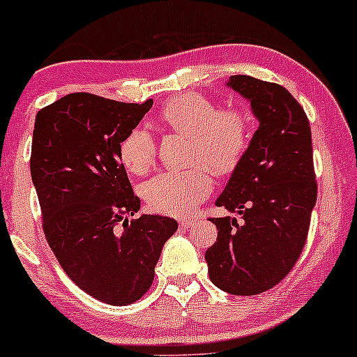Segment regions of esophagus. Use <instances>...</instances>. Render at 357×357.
<instances>
[{
  "mask_svg": "<svg viewBox=\"0 0 357 357\" xmlns=\"http://www.w3.org/2000/svg\"><path fill=\"white\" fill-rule=\"evenodd\" d=\"M192 219H181V221H179V226H181L183 229H188L190 226H192Z\"/></svg>",
  "mask_w": 357,
  "mask_h": 357,
  "instance_id": "esophagus-1",
  "label": "esophagus"
}]
</instances>
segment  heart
Here are the masks:
<instances>
[{"label": "heart", "mask_w": 357, "mask_h": 357, "mask_svg": "<svg viewBox=\"0 0 357 357\" xmlns=\"http://www.w3.org/2000/svg\"><path fill=\"white\" fill-rule=\"evenodd\" d=\"M160 119L169 129L190 136V162L214 174L235 171L252 139L250 117L238 107L218 110L202 95H181L167 100ZM122 164L135 174L149 171L155 158V139L145 128H135L119 149ZM212 192L211 174L204 167L162 171L145 181L142 195L150 208L169 215L192 212Z\"/></svg>", "instance_id": "b5f03b06"}]
</instances>
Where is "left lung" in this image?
<instances>
[{"label":"left lung","instance_id":"8db88e82","mask_svg":"<svg viewBox=\"0 0 357 357\" xmlns=\"http://www.w3.org/2000/svg\"><path fill=\"white\" fill-rule=\"evenodd\" d=\"M229 88L250 102L259 128L218 207L242 222L211 218L218 240L205 252L212 283L233 295H257L291 271L307 240L318 197L312 139L301 103L276 82L231 75Z\"/></svg>","mask_w":357,"mask_h":357}]
</instances>
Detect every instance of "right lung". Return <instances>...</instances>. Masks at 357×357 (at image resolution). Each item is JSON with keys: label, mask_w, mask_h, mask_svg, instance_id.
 Masks as SVG:
<instances>
[{"label": "right lung", "mask_w": 357, "mask_h": 357, "mask_svg": "<svg viewBox=\"0 0 357 357\" xmlns=\"http://www.w3.org/2000/svg\"><path fill=\"white\" fill-rule=\"evenodd\" d=\"M152 105L70 93L36 115L31 176L43 231L68 278L110 305L149 291L162 247L178 229L165 215L128 221L139 199L119 149Z\"/></svg>", "instance_id": "1"}]
</instances>
